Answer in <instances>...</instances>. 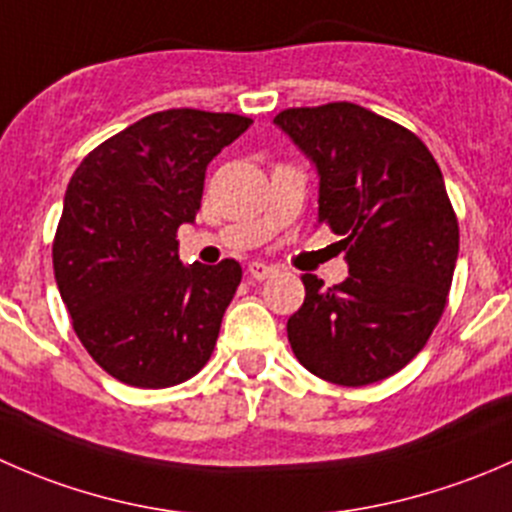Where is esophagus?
<instances>
[{
  "label": "esophagus",
  "instance_id": "34e87169",
  "mask_svg": "<svg viewBox=\"0 0 512 512\" xmlns=\"http://www.w3.org/2000/svg\"><path fill=\"white\" fill-rule=\"evenodd\" d=\"M247 272H250V277L252 280H267V277H272L277 272V267H272V265H267V262H260V260H255V262H250V267H247Z\"/></svg>",
  "mask_w": 512,
  "mask_h": 512
}]
</instances>
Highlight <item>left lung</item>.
Instances as JSON below:
<instances>
[{"label": "left lung", "mask_w": 512, "mask_h": 512, "mask_svg": "<svg viewBox=\"0 0 512 512\" xmlns=\"http://www.w3.org/2000/svg\"><path fill=\"white\" fill-rule=\"evenodd\" d=\"M275 123L319 170V223L342 235L349 277L302 275L287 319L299 364L339 386L389 379L426 347L448 302L458 218L441 168L409 128L349 101L285 108Z\"/></svg>", "instance_id": "8db88e82"}]
</instances>
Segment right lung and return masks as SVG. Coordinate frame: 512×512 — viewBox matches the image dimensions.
Wrapping results in <instances>:
<instances>
[{"mask_svg":"<svg viewBox=\"0 0 512 512\" xmlns=\"http://www.w3.org/2000/svg\"><path fill=\"white\" fill-rule=\"evenodd\" d=\"M252 118L170 108L123 128L71 175L54 235V275L91 359L138 389L183 384L208 364L242 280L235 260H178L205 168Z\"/></svg>","mask_w":512,"mask_h":512,"instance_id":"obj_1","label":"right lung"}]
</instances>
